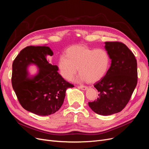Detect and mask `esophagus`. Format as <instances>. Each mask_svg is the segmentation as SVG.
<instances>
[{"mask_svg":"<svg viewBox=\"0 0 149 149\" xmlns=\"http://www.w3.org/2000/svg\"><path fill=\"white\" fill-rule=\"evenodd\" d=\"M78 88L81 89L82 90H86L88 88L87 86H83V85H81V86H78Z\"/></svg>","mask_w":149,"mask_h":149,"instance_id":"obj_1","label":"esophagus"}]
</instances>
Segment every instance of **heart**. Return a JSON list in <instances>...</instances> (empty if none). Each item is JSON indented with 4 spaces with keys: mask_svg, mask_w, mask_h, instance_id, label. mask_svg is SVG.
<instances>
[{
    "mask_svg": "<svg viewBox=\"0 0 149 149\" xmlns=\"http://www.w3.org/2000/svg\"><path fill=\"white\" fill-rule=\"evenodd\" d=\"M110 56L104 49H94L84 45H74L68 48L65 55H61L58 67L61 76L71 81L77 73L88 83H96L106 75L110 66Z\"/></svg>",
    "mask_w": 149,
    "mask_h": 149,
    "instance_id": "heart-1",
    "label": "heart"
}]
</instances>
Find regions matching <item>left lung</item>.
<instances>
[{
  "mask_svg": "<svg viewBox=\"0 0 149 149\" xmlns=\"http://www.w3.org/2000/svg\"><path fill=\"white\" fill-rule=\"evenodd\" d=\"M105 44L111 66L104 78L94 84L98 97L88 104L96 113L109 116L121 111L127 104L137 84V67L134 53L124 43Z\"/></svg>",
  "mask_w": 149,
  "mask_h": 149,
  "instance_id": "1",
  "label": "left lung"
}]
</instances>
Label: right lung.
<instances>
[{"mask_svg": "<svg viewBox=\"0 0 149 149\" xmlns=\"http://www.w3.org/2000/svg\"><path fill=\"white\" fill-rule=\"evenodd\" d=\"M48 47L29 46L20 52L12 64V84L20 105L39 116H48L60 109L66 90L74 85L61 77L56 65L49 63L46 56L53 55ZM33 63L39 68L37 75L27 78V66Z\"/></svg>", "mask_w": 149, "mask_h": 149, "instance_id": "right-lung-1", "label": "right lung"}]
</instances>
